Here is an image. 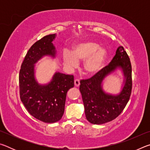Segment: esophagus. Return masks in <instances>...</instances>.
<instances>
[{"label": "esophagus", "instance_id": "1", "mask_svg": "<svg viewBox=\"0 0 150 150\" xmlns=\"http://www.w3.org/2000/svg\"><path fill=\"white\" fill-rule=\"evenodd\" d=\"M74 84H75V87H79V85H80V81L79 80V79H75Z\"/></svg>", "mask_w": 150, "mask_h": 150}]
</instances>
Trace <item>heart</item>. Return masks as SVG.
I'll use <instances>...</instances> for the list:
<instances>
[{
  "mask_svg": "<svg viewBox=\"0 0 150 150\" xmlns=\"http://www.w3.org/2000/svg\"><path fill=\"white\" fill-rule=\"evenodd\" d=\"M106 57V49L92 41L79 43L73 47L71 53L67 51L63 53V63L70 69L77 67L79 62L84 61L83 70L85 74L89 77L100 71L105 64Z\"/></svg>",
  "mask_w": 150,
  "mask_h": 150,
  "instance_id": "b5f03b06",
  "label": "heart"
}]
</instances>
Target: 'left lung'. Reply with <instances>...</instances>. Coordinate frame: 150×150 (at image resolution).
<instances>
[{
	"instance_id": "left-lung-1",
	"label": "left lung",
	"mask_w": 150,
	"mask_h": 150,
	"mask_svg": "<svg viewBox=\"0 0 150 150\" xmlns=\"http://www.w3.org/2000/svg\"><path fill=\"white\" fill-rule=\"evenodd\" d=\"M120 70L123 79L118 93L106 92L103 83ZM79 90L87 120L93 124H103L115 119L128 103L132 91V66L122 46L118 47L110 64L87 80H81Z\"/></svg>"
}]
</instances>
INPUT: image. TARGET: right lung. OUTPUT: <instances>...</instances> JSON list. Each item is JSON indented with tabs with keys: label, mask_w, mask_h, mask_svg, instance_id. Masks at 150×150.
Returning a JSON list of instances; mask_svg holds the SVG:
<instances>
[{
	"label": "right lung",
	"mask_w": 150,
	"mask_h": 150,
	"mask_svg": "<svg viewBox=\"0 0 150 150\" xmlns=\"http://www.w3.org/2000/svg\"><path fill=\"white\" fill-rule=\"evenodd\" d=\"M57 34L45 35L32 45L21 65L19 75L20 99L32 116L45 123L61 120L64 113L67 92L74 86V77L55 72L47 83L35 77V64L45 57L55 59L53 44Z\"/></svg>",
	"instance_id": "right-lung-1"
}]
</instances>
